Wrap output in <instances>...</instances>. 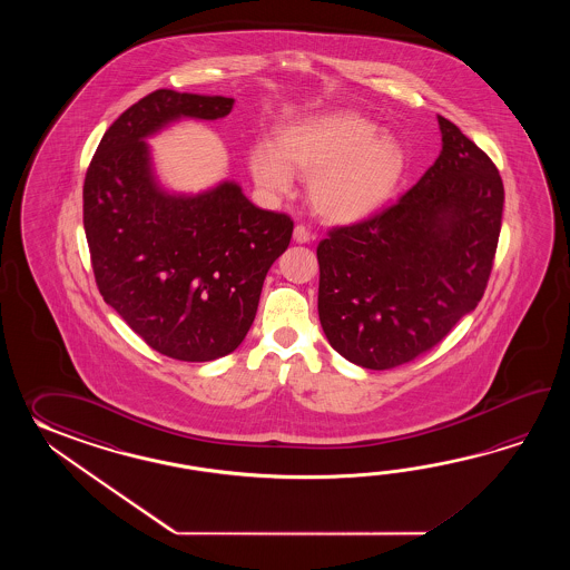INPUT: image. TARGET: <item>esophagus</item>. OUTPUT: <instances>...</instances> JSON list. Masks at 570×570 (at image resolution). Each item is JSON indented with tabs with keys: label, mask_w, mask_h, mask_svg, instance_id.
Instances as JSON below:
<instances>
[{
	"label": "esophagus",
	"mask_w": 570,
	"mask_h": 570,
	"mask_svg": "<svg viewBox=\"0 0 570 570\" xmlns=\"http://www.w3.org/2000/svg\"><path fill=\"white\" fill-rule=\"evenodd\" d=\"M312 238H314V234L307 230L303 224H297V226H295V230H293V240H295V243H309Z\"/></svg>",
	"instance_id": "1"
}]
</instances>
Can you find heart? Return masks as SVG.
Instances as JSON below:
<instances>
[{"instance_id": "1", "label": "heart", "mask_w": 570, "mask_h": 570, "mask_svg": "<svg viewBox=\"0 0 570 570\" xmlns=\"http://www.w3.org/2000/svg\"><path fill=\"white\" fill-rule=\"evenodd\" d=\"M407 157L397 136L379 132L376 121L338 111L293 124L279 145L263 142L250 157L256 183L289 194L293 170L309 179V199L322 218L361 222L389 204L400 187Z\"/></svg>"}]
</instances>
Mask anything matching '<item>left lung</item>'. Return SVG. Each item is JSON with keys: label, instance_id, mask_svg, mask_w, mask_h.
<instances>
[{"label": "left lung", "instance_id": "1", "mask_svg": "<svg viewBox=\"0 0 570 570\" xmlns=\"http://www.w3.org/2000/svg\"><path fill=\"white\" fill-rule=\"evenodd\" d=\"M442 153L393 206L317 244V312L346 361L385 371L432 351L483 297L503 181L471 138L438 116Z\"/></svg>", "mask_w": 570, "mask_h": 570}]
</instances>
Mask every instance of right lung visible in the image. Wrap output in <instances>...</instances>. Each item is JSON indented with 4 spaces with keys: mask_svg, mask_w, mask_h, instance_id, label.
Segmentation results:
<instances>
[{
    "mask_svg": "<svg viewBox=\"0 0 570 570\" xmlns=\"http://www.w3.org/2000/svg\"><path fill=\"white\" fill-rule=\"evenodd\" d=\"M232 97L157 89L104 134L83 183L97 289L153 351L207 363L240 346L293 219L250 204L240 185L163 191L145 138L179 118L218 120Z\"/></svg>",
    "mask_w": 570,
    "mask_h": 570,
    "instance_id": "add662e5",
    "label": "right lung"
}]
</instances>
